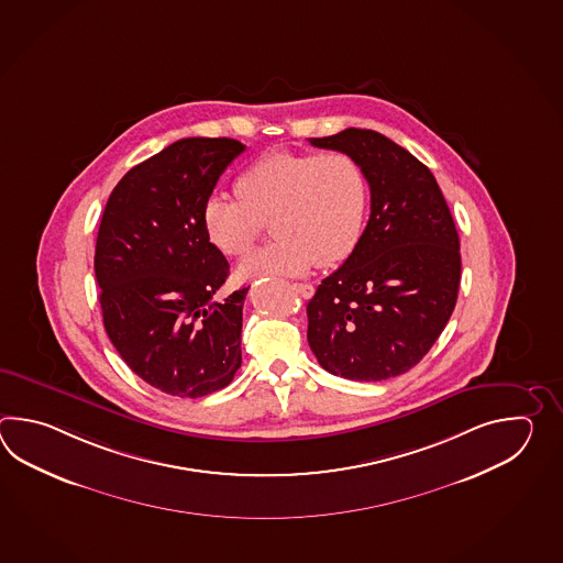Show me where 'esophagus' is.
I'll return each mask as SVG.
<instances>
[{"label":"esophagus","mask_w":563,"mask_h":563,"mask_svg":"<svg viewBox=\"0 0 563 563\" xmlns=\"http://www.w3.org/2000/svg\"><path fill=\"white\" fill-rule=\"evenodd\" d=\"M291 287L303 299H310L313 296V286H310V284H294Z\"/></svg>","instance_id":"34e87169"}]
</instances>
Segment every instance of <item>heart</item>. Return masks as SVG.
<instances>
[{
    "mask_svg": "<svg viewBox=\"0 0 563 563\" xmlns=\"http://www.w3.org/2000/svg\"><path fill=\"white\" fill-rule=\"evenodd\" d=\"M238 199L213 195L203 228L225 255L240 257L272 221L277 241L238 265L240 279L296 277L313 264H342L356 250L371 209V180L346 153L274 151L260 156L235 183Z\"/></svg>",
    "mask_w": 563,
    "mask_h": 563,
    "instance_id": "obj_1",
    "label": "heart"
}]
</instances>
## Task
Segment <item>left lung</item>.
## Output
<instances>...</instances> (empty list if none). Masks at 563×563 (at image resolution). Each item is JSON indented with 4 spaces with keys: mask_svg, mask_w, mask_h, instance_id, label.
Returning a JSON list of instances; mask_svg holds the SVG:
<instances>
[{
    "mask_svg": "<svg viewBox=\"0 0 563 563\" xmlns=\"http://www.w3.org/2000/svg\"><path fill=\"white\" fill-rule=\"evenodd\" d=\"M360 161L371 219L360 243L308 301V344L323 371L378 383L417 366L455 310V221L431 170L368 129L310 139Z\"/></svg>",
    "mask_w": 563,
    "mask_h": 563,
    "instance_id": "8db88e82",
    "label": "left lung"
}]
</instances>
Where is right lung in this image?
I'll return each instance as SVG.
<instances>
[{
  "mask_svg": "<svg viewBox=\"0 0 563 563\" xmlns=\"http://www.w3.org/2000/svg\"><path fill=\"white\" fill-rule=\"evenodd\" d=\"M245 144L180 139L132 167L108 197L95 272L110 342L144 383L199 398L241 366L243 299H219L225 255L209 241L203 207Z\"/></svg>",
  "mask_w": 563,
  "mask_h": 563,
  "instance_id": "add662e5",
  "label": "right lung"
}]
</instances>
